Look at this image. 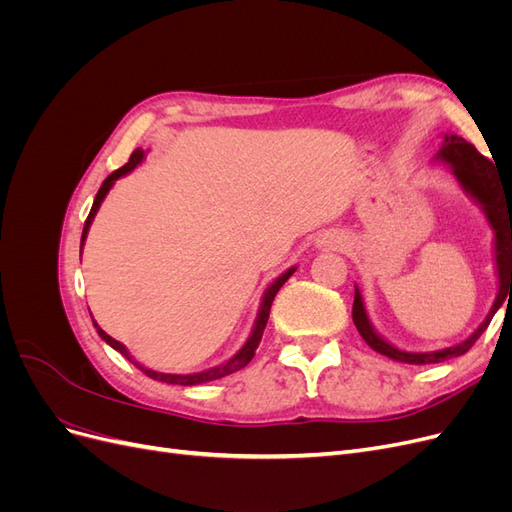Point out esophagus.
Masks as SVG:
<instances>
[{"label": "esophagus", "mask_w": 512, "mask_h": 512, "mask_svg": "<svg viewBox=\"0 0 512 512\" xmlns=\"http://www.w3.org/2000/svg\"><path fill=\"white\" fill-rule=\"evenodd\" d=\"M316 243H318V247H342L344 239L339 235H331V232H327V235H322Z\"/></svg>", "instance_id": "obj_1"}]
</instances>
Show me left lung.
I'll use <instances>...</instances> for the list:
<instances>
[{
  "label": "left lung",
  "mask_w": 512,
  "mask_h": 512,
  "mask_svg": "<svg viewBox=\"0 0 512 512\" xmlns=\"http://www.w3.org/2000/svg\"><path fill=\"white\" fill-rule=\"evenodd\" d=\"M444 143L440 151L433 156V162L446 166L455 179L459 181L461 190L466 192L476 205L483 209L485 218L493 230V258H495V273H498V297H495L487 318L478 324V329L463 342L451 346V348H442V350H431V352H408L393 346L374 329L371 324L363 294L359 286H354V303H352V320L354 327L359 329L361 337L365 339V344L369 348H374L376 352L389 356L393 361L399 363H408V365H429V363H442L446 359H453V356L466 354L474 344L476 339L485 333L489 327L491 318L495 312L502 307L504 297L508 294V286L512 292V190H508L506 185L498 179V170H495L493 162L487 160L483 153H478L472 143H468L466 138H461L457 134H444Z\"/></svg>",
  "instance_id": "left-lung-1"
}]
</instances>
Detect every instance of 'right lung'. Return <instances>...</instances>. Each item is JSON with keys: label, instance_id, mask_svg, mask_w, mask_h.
I'll use <instances>...</instances> for the list:
<instances>
[{"label": "right lung", "instance_id": "1", "mask_svg": "<svg viewBox=\"0 0 512 512\" xmlns=\"http://www.w3.org/2000/svg\"><path fill=\"white\" fill-rule=\"evenodd\" d=\"M143 160H145V151H143V149H136V151L132 153V156H130L128 164H123L121 168L115 170V173H111V175H108V177L104 179L102 188H100L98 194H96L94 207H91V211H89V215H87V220H85V226H83L81 252H83V245H85V239H87L89 226H91V222H94L96 213H98V209H100V205H102V200L106 198V194L111 192V188H113L117 179L126 177L128 173H132V170H134L138 164H141ZM294 271H297V267H290L288 271H284L280 277H277L275 282H271V286L265 290V294H262V301H260V307H258V316H256V322H254V329H252L250 337H247V342L241 346V350H239L235 356H230L228 361H224V363H220V365H215V367H209V369H205V371H196V374H162V371H153V369H149V367H145V365H141V363H136V361L132 359V354L128 352V348L123 346L121 342H117V339H113L111 335H106V333L98 327L96 320H94V327H96L98 335L104 339V342H106L108 346L115 348L117 352H121L130 363H134L138 369L143 371V374H147V376L153 378V380L166 382V384H181V386H194V384L211 382V380L224 378V376H228V374H235V371L243 369L247 363L252 361V356H254L256 348H258V344H260V339H262V333H265L267 320H269V312H271V303H273V299H275V294L280 292V288L288 282V277H290Z\"/></svg>", "mask_w": 512, "mask_h": 512}]
</instances>
